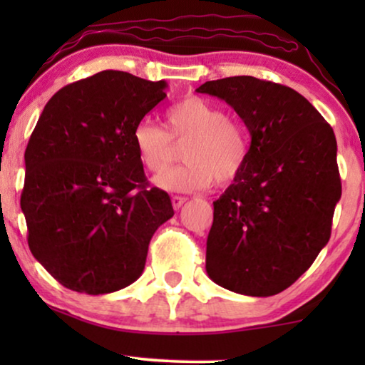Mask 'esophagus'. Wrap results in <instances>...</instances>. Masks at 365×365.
I'll use <instances>...</instances> for the list:
<instances>
[{"label": "esophagus", "instance_id": "esophagus-1", "mask_svg": "<svg viewBox=\"0 0 365 365\" xmlns=\"http://www.w3.org/2000/svg\"><path fill=\"white\" fill-rule=\"evenodd\" d=\"M187 201V197H182V196H173V206H174V209H181L182 207V204Z\"/></svg>", "mask_w": 365, "mask_h": 365}]
</instances>
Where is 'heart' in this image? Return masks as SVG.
Wrapping results in <instances>:
<instances>
[{"label":"heart","mask_w":365,"mask_h":365,"mask_svg":"<svg viewBox=\"0 0 365 365\" xmlns=\"http://www.w3.org/2000/svg\"><path fill=\"white\" fill-rule=\"evenodd\" d=\"M166 129L144 119L133 131L138 158L151 174H161L176 158V146L186 143V164L156 178V186L174 192H196L229 184L244 171L251 141L241 124L231 121L216 104L189 96L164 113Z\"/></svg>","instance_id":"b5f03b06"}]
</instances>
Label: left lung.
I'll list each match as a JSON object with an SVG mask.
<instances>
[{
  "label": "left lung",
  "instance_id": "obj_1",
  "mask_svg": "<svg viewBox=\"0 0 365 365\" xmlns=\"http://www.w3.org/2000/svg\"><path fill=\"white\" fill-rule=\"evenodd\" d=\"M196 91L226 101L251 134L246 168L212 202L207 276L244 296H274L331 237L341 199L336 136L302 94L282 84L234 76Z\"/></svg>",
  "mask_w": 365,
  "mask_h": 365
}]
</instances>
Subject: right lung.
<instances>
[{
	"label": "right lung",
	"instance_id": "right-lung-1",
	"mask_svg": "<svg viewBox=\"0 0 365 365\" xmlns=\"http://www.w3.org/2000/svg\"><path fill=\"white\" fill-rule=\"evenodd\" d=\"M166 81L106 69L59 89L29 138L21 211L33 256L64 287L109 294L141 276L168 192L148 187L136 124Z\"/></svg>",
	"mask_w": 365,
	"mask_h": 365
}]
</instances>
